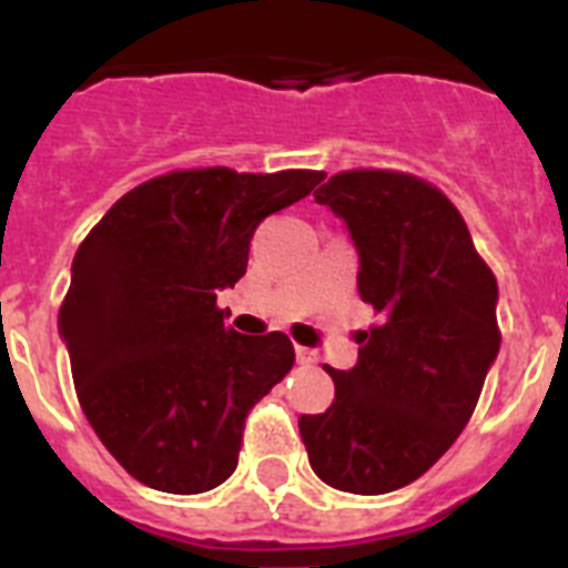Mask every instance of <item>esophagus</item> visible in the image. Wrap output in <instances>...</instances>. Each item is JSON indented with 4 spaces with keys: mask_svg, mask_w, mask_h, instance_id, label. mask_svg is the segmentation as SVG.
Here are the masks:
<instances>
[{
    "mask_svg": "<svg viewBox=\"0 0 568 568\" xmlns=\"http://www.w3.org/2000/svg\"><path fill=\"white\" fill-rule=\"evenodd\" d=\"M294 354H297V363L301 365H315L318 363V354H315V351H310V347H294Z\"/></svg>",
    "mask_w": 568,
    "mask_h": 568,
    "instance_id": "esophagus-1",
    "label": "esophagus"
}]
</instances>
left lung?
I'll use <instances>...</instances> for the list:
<instances>
[{
  "instance_id": "1",
  "label": "left lung",
  "mask_w": 568,
  "mask_h": 568,
  "mask_svg": "<svg viewBox=\"0 0 568 568\" xmlns=\"http://www.w3.org/2000/svg\"><path fill=\"white\" fill-rule=\"evenodd\" d=\"M359 256V297L379 324L359 333L336 400L301 415L312 471L354 495L395 493L454 445L475 413L501 333L498 283L457 205L418 176L345 171L315 191Z\"/></svg>"
}]
</instances>
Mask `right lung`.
Returning a JSON list of instances; mask_svg holds the SVG:
<instances>
[{
    "instance_id": "1",
    "label": "right lung",
    "mask_w": 568,
    "mask_h": 568,
    "mask_svg": "<svg viewBox=\"0 0 568 568\" xmlns=\"http://www.w3.org/2000/svg\"><path fill=\"white\" fill-rule=\"evenodd\" d=\"M318 171H173L111 205L79 244L58 312L79 404L129 475L209 493L239 466L244 418L292 372L285 333L226 329L217 292L247 271L267 214Z\"/></svg>"
}]
</instances>
